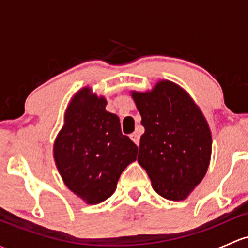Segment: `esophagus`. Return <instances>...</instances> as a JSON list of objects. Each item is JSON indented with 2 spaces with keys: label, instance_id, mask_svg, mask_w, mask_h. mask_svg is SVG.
<instances>
[{
  "label": "esophagus",
  "instance_id": "1",
  "mask_svg": "<svg viewBox=\"0 0 248 248\" xmlns=\"http://www.w3.org/2000/svg\"><path fill=\"white\" fill-rule=\"evenodd\" d=\"M131 139L133 140V142H134L135 145H139V142H140V135L138 134L137 132L132 133V134H131Z\"/></svg>",
  "mask_w": 248,
  "mask_h": 248
}]
</instances>
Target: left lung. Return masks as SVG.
<instances>
[{
    "label": "left lung",
    "mask_w": 248,
    "mask_h": 248,
    "mask_svg": "<svg viewBox=\"0 0 248 248\" xmlns=\"http://www.w3.org/2000/svg\"><path fill=\"white\" fill-rule=\"evenodd\" d=\"M131 95L145 127L138 163L158 195L186 200L209 168L213 140L207 120L191 96L171 80Z\"/></svg>",
    "instance_id": "8db88e82"
}]
</instances>
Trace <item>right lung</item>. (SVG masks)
Masks as SVG:
<instances>
[{
    "instance_id": "add662e5",
    "label": "right lung",
    "mask_w": 248,
    "mask_h": 248,
    "mask_svg": "<svg viewBox=\"0 0 248 248\" xmlns=\"http://www.w3.org/2000/svg\"><path fill=\"white\" fill-rule=\"evenodd\" d=\"M106 106L104 96L89 87L77 91L53 145L65 186L88 204L110 197L122 171L137 159V145L122 134L120 119Z\"/></svg>"
}]
</instances>
